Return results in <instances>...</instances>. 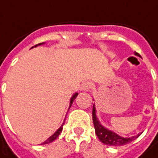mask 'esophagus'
I'll use <instances>...</instances> for the list:
<instances>
[{"label":"esophagus","mask_w":158,"mask_h":158,"mask_svg":"<svg viewBox=\"0 0 158 158\" xmlns=\"http://www.w3.org/2000/svg\"><path fill=\"white\" fill-rule=\"evenodd\" d=\"M91 87H92V84L90 82H85L81 86V89L84 90V91H89V89H91Z\"/></svg>","instance_id":"1"}]
</instances>
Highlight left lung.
Here are the masks:
<instances>
[{"instance_id":"8db88e82","label":"left lung","mask_w":158,"mask_h":158,"mask_svg":"<svg viewBox=\"0 0 158 158\" xmlns=\"http://www.w3.org/2000/svg\"><path fill=\"white\" fill-rule=\"evenodd\" d=\"M135 55L140 57L139 54H138L137 52H135ZM92 118H93V123H94V126H95V130H96V134L98 139L105 145L110 146H120L126 145L128 143L131 142L134 139H135L136 138H138L140 134H138L137 135L132 136L129 138H124L123 136L118 135V134L115 132H113V130L108 129L100 123L99 119L97 118L96 115V110L95 104L93 105V111H92Z\"/></svg>"}]
</instances>
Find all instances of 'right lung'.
<instances>
[{
  "instance_id": "1",
  "label": "right lung",
  "mask_w": 158,
  "mask_h": 158,
  "mask_svg": "<svg viewBox=\"0 0 158 158\" xmlns=\"http://www.w3.org/2000/svg\"><path fill=\"white\" fill-rule=\"evenodd\" d=\"M43 44H45V43H40V44H38V45H35V46H33L32 48H34V47H36V46H38V45H43ZM78 94H79V93H77V92L74 93V94L73 95L72 97H71V99H70V103H69V108H70V107H71V106H72L73 102V101H74V99H75L76 97H77ZM64 121H65V120H64ZM63 124H64V122L62 123V126H61V127H60V128H59V129H57V130H56V132L54 133V134H53L52 136H50L48 139H46L45 141H44V142L42 143V144H40V145H45V144H49V143H51V142H52V141H54V140H55V139H56L57 137H58V135H60V133L62 132Z\"/></svg>"
}]
</instances>
